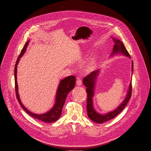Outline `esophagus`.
<instances>
[{
    "mask_svg": "<svg viewBox=\"0 0 151 151\" xmlns=\"http://www.w3.org/2000/svg\"><path fill=\"white\" fill-rule=\"evenodd\" d=\"M82 79L81 78H78V80L76 81V84L78 86H81L82 84Z\"/></svg>",
    "mask_w": 151,
    "mask_h": 151,
    "instance_id": "obj_1",
    "label": "esophagus"
}]
</instances>
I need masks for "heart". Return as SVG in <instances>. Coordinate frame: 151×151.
<instances>
[{
	"mask_svg": "<svg viewBox=\"0 0 151 151\" xmlns=\"http://www.w3.org/2000/svg\"><path fill=\"white\" fill-rule=\"evenodd\" d=\"M95 65V58H92L90 62L87 64L86 67V71H91L93 69Z\"/></svg>",
	"mask_w": 151,
	"mask_h": 151,
	"instance_id": "obj_1",
	"label": "heart"
}]
</instances>
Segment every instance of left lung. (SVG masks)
<instances>
[{
    "mask_svg": "<svg viewBox=\"0 0 151 151\" xmlns=\"http://www.w3.org/2000/svg\"><path fill=\"white\" fill-rule=\"evenodd\" d=\"M113 40L115 42V45L114 46L113 51L111 56L114 55L117 53H122V54L130 57V55L129 52L126 50L123 43L117 39L116 38L113 37ZM132 71H133V61H132ZM99 70H96L91 72L87 76L84 78L83 80V83L86 87V92L87 93V111L88 117L93 122L97 123H102L105 122H107L116 116L118 114H119L122 111L124 108V107L127 104L129 100L132 96V82L130 83L129 88L128 90V92L127 96L124 99V100L122 102V103L117 107L116 109L114 111L110 112L105 115H102L97 113L94 107L93 104V97L94 96V86L96 83V81L97 77L99 73Z\"/></svg>",
    "mask_w": 151,
    "mask_h": 151,
    "instance_id": "1",
    "label": "left lung"
}]
</instances>
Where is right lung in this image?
I'll return each mask as SVG.
<instances>
[{"mask_svg":"<svg viewBox=\"0 0 151 151\" xmlns=\"http://www.w3.org/2000/svg\"><path fill=\"white\" fill-rule=\"evenodd\" d=\"M28 43H29V41H28L25 43V45H24V47L22 49L20 54L18 57L15 68H14L15 89H16V94L17 100L18 101L19 103L20 104L21 106H22V108L24 109V110L27 114H28V115H29L31 116L34 117L35 119H37L38 120H42L45 123L54 122H55L57 120H58L61 115L63 108L65 102L67 94L74 88L75 86L76 78L75 76H69L60 81V83L58 87V89L57 90L55 102L53 107L49 112L41 115L35 114L34 113L30 112L23 105V104L21 103V100L19 99V94L18 93V85H17V65H18V61H19V58L24 55V52H25Z\"/></svg>","mask_w":151,"mask_h":151,"instance_id":"1","label":"right lung"}]
</instances>
